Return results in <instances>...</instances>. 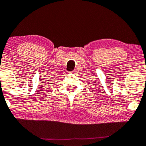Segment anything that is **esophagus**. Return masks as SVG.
Here are the masks:
<instances>
[{"instance_id": "esophagus-1", "label": "esophagus", "mask_w": 146, "mask_h": 146, "mask_svg": "<svg viewBox=\"0 0 146 146\" xmlns=\"http://www.w3.org/2000/svg\"><path fill=\"white\" fill-rule=\"evenodd\" d=\"M69 73H71V74H75V71H71V72H69Z\"/></svg>"}]
</instances>
